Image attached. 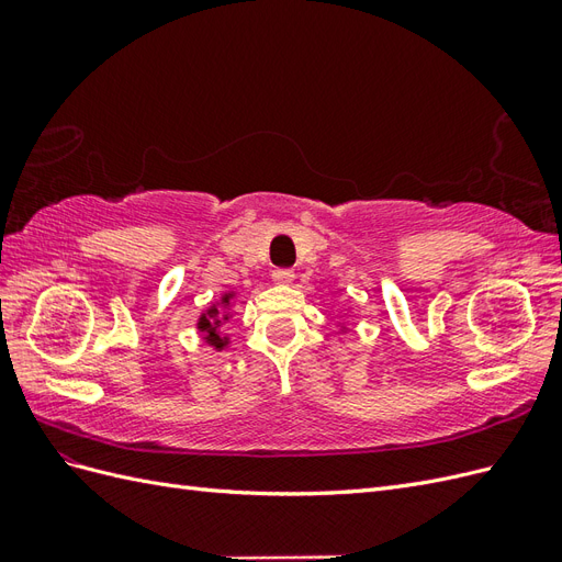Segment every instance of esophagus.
<instances>
[{
    "instance_id": "1",
    "label": "esophagus",
    "mask_w": 562,
    "mask_h": 562,
    "mask_svg": "<svg viewBox=\"0 0 562 562\" xmlns=\"http://www.w3.org/2000/svg\"><path fill=\"white\" fill-rule=\"evenodd\" d=\"M271 279L279 285H291L295 281V271L293 269H274L271 271Z\"/></svg>"
}]
</instances>
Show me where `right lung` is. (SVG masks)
Listing matches in <instances>:
<instances>
[{
    "instance_id": "1",
    "label": "right lung",
    "mask_w": 562,
    "mask_h": 562,
    "mask_svg": "<svg viewBox=\"0 0 562 562\" xmlns=\"http://www.w3.org/2000/svg\"><path fill=\"white\" fill-rule=\"evenodd\" d=\"M234 291L223 293L217 302H213L211 307L203 312L196 321V330L203 335V342L211 345L215 351H223L229 345V337L220 335V326L229 321V307H232V300H234Z\"/></svg>"
}]
</instances>
